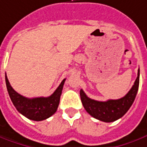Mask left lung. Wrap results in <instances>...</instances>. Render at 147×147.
Returning <instances> with one entry per match:
<instances>
[{
	"instance_id": "left-lung-1",
	"label": "left lung",
	"mask_w": 147,
	"mask_h": 147,
	"mask_svg": "<svg viewBox=\"0 0 147 147\" xmlns=\"http://www.w3.org/2000/svg\"><path fill=\"white\" fill-rule=\"evenodd\" d=\"M140 69L138 70V76L131 89L122 98L118 100H108L107 101H98L87 96L83 89L80 94L84 108L96 119L104 122H113L123 117L131 107L135 100L139 86Z\"/></svg>"
}]
</instances>
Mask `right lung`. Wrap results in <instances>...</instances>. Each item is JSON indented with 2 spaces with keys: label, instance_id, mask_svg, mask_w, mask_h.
Listing matches in <instances>:
<instances>
[{
  "label": "right lung",
  "instance_id": "add662e5",
  "mask_svg": "<svg viewBox=\"0 0 147 147\" xmlns=\"http://www.w3.org/2000/svg\"><path fill=\"white\" fill-rule=\"evenodd\" d=\"M65 80L66 79L63 80L56 90L48 97L41 96L27 98L14 91L11 87L5 74L7 91L15 108L21 114L27 117L28 119L37 121L47 119L57 111Z\"/></svg>",
  "mask_w": 147,
  "mask_h": 147
}]
</instances>
